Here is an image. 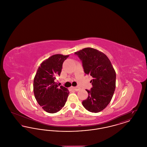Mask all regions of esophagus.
Here are the masks:
<instances>
[{"label": "esophagus", "mask_w": 147, "mask_h": 147, "mask_svg": "<svg viewBox=\"0 0 147 147\" xmlns=\"http://www.w3.org/2000/svg\"><path fill=\"white\" fill-rule=\"evenodd\" d=\"M71 89H72L73 90H75V91H78V90H79L80 89V88L79 87H78V86H76V87H72V88H71Z\"/></svg>", "instance_id": "1"}]
</instances>
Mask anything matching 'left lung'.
Wrapping results in <instances>:
<instances>
[{
    "mask_svg": "<svg viewBox=\"0 0 147 147\" xmlns=\"http://www.w3.org/2000/svg\"><path fill=\"white\" fill-rule=\"evenodd\" d=\"M82 61L84 73L92 77V87L86 89L88 98L82 104L85 109L100 112L110 102L116 88V72L108 57L92 48H85L74 53Z\"/></svg>",
    "mask_w": 147,
    "mask_h": 147,
    "instance_id": "left-lung-1",
    "label": "left lung"
}]
</instances>
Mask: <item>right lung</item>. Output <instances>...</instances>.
<instances>
[{
	"label": "right lung",
	"instance_id": "obj_1",
	"mask_svg": "<svg viewBox=\"0 0 147 147\" xmlns=\"http://www.w3.org/2000/svg\"><path fill=\"white\" fill-rule=\"evenodd\" d=\"M69 55H55L43 61L38 67L34 80L35 97L42 109L53 113L60 111L65 105L69 91L56 83V77L60 76L64 61Z\"/></svg>",
	"mask_w": 147,
	"mask_h": 147
}]
</instances>
